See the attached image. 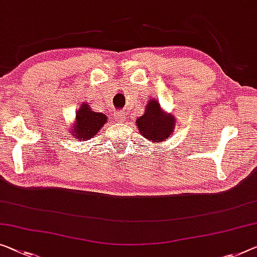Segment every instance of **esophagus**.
<instances>
[{"mask_svg": "<svg viewBox=\"0 0 257 257\" xmlns=\"http://www.w3.org/2000/svg\"><path fill=\"white\" fill-rule=\"evenodd\" d=\"M113 117H115V119L117 121H124L125 120V115L123 112H115V115H113Z\"/></svg>", "mask_w": 257, "mask_h": 257, "instance_id": "esophagus-1", "label": "esophagus"}]
</instances>
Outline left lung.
Segmentation results:
<instances>
[{
    "mask_svg": "<svg viewBox=\"0 0 257 257\" xmlns=\"http://www.w3.org/2000/svg\"><path fill=\"white\" fill-rule=\"evenodd\" d=\"M138 131L152 144L170 139L176 125L175 115L164 112L156 100H149L145 112L136 120Z\"/></svg>",
    "mask_w": 257,
    "mask_h": 257,
    "instance_id": "left-lung-1",
    "label": "left lung"
}]
</instances>
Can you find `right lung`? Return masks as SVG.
Segmentation results:
<instances>
[{"mask_svg": "<svg viewBox=\"0 0 257 257\" xmlns=\"http://www.w3.org/2000/svg\"><path fill=\"white\" fill-rule=\"evenodd\" d=\"M108 117L102 112H95L88 103L84 102L76 112L74 124L69 127V136L76 138L77 141H86L97 136Z\"/></svg>", "mask_w": 257, "mask_h": 257, "instance_id": "right-lung-1", "label": "right lung"}]
</instances>
